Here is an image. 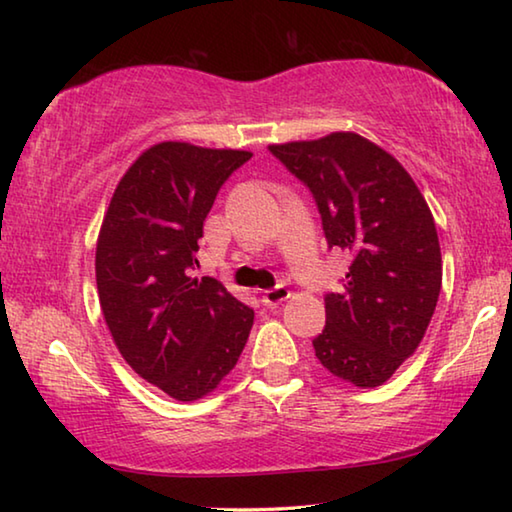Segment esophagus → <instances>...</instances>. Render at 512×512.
<instances>
[{
	"instance_id": "esophagus-1",
	"label": "esophagus",
	"mask_w": 512,
	"mask_h": 512,
	"mask_svg": "<svg viewBox=\"0 0 512 512\" xmlns=\"http://www.w3.org/2000/svg\"><path fill=\"white\" fill-rule=\"evenodd\" d=\"M291 296V291L287 287H275V289H268L262 293V302L266 307H273V305H280Z\"/></svg>"
}]
</instances>
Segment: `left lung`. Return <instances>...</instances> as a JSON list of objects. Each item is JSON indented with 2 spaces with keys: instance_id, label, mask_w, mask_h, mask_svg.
<instances>
[{
  "instance_id": "obj_1",
  "label": "left lung",
  "mask_w": 512,
  "mask_h": 512,
  "mask_svg": "<svg viewBox=\"0 0 512 512\" xmlns=\"http://www.w3.org/2000/svg\"><path fill=\"white\" fill-rule=\"evenodd\" d=\"M268 149L314 194L329 248L352 255L343 289L325 296L316 357L354 386H381L418 350L440 296L443 257L429 205L409 171L357 133Z\"/></svg>"
}]
</instances>
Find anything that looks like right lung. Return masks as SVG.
<instances>
[{
    "instance_id": "1",
    "label": "right lung",
    "mask_w": 512,
    "mask_h": 512,
    "mask_svg": "<svg viewBox=\"0 0 512 512\" xmlns=\"http://www.w3.org/2000/svg\"><path fill=\"white\" fill-rule=\"evenodd\" d=\"M250 151L160 142L121 176L97 239V289L121 357L178 402L237 366L255 311L212 277H189L203 221Z\"/></svg>"
}]
</instances>
